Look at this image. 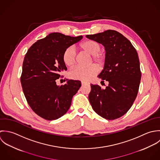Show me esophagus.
<instances>
[{
  "instance_id": "1",
  "label": "esophagus",
  "mask_w": 160,
  "mask_h": 160,
  "mask_svg": "<svg viewBox=\"0 0 160 160\" xmlns=\"http://www.w3.org/2000/svg\"><path fill=\"white\" fill-rule=\"evenodd\" d=\"M86 84H89V83H87V82H84V81L82 82V85H86Z\"/></svg>"
}]
</instances>
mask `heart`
<instances>
[{"instance_id": "b5f03b06", "label": "heart", "mask_w": 160, "mask_h": 160, "mask_svg": "<svg viewBox=\"0 0 160 160\" xmlns=\"http://www.w3.org/2000/svg\"><path fill=\"white\" fill-rule=\"evenodd\" d=\"M79 49L83 52L91 55L90 64L93 62L98 66L103 65L105 61V55L101 52V44L94 40H86L78 46ZM63 61L66 66L72 68L76 62V53L72 48H67L63 53ZM98 72V68L95 65H92L86 68L77 67L69 73L71 78L77 80L87 82L92 79Z\"/></svg>"}]
</instances>
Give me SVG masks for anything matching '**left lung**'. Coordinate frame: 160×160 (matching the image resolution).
Returning <instances> with one entry per match:
<instances>
[{
	"label": "left lung",
	"instance_id": "left-lung-1",
	"mask_svg": "<svg viewBox=\"0 0 160 160\" xmlns=\"http://www.w3.org/2000/svg\"><path fill=\"white\" fill-rule=\"evenodd\" d=\"M90 39L102 44L106 50L104 67L98 76L109 84L102 89L91 85L88 99L93 109L108 120L124 116L132 106L138 92L141 79L137 52L121 33L108 30L87 35Z\"/></svg>",
	"mask_w": 160,
	"mask_h": 160
}]
</instances>
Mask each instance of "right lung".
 <instances>
[{"instance_id": "1", "label": "right lung", "mask_w": 160, "mask_h": 160, "mask_svg": "<svg viewBox=\"0 0 160 160\" xmlns=\"http://www.w3.org/2000/svg\"><path fill=\"white\" fill-rule=\"evenodd\" d=\"M82 38L52 32L34 42L25 54L20 77L23 92L32 111L46 120L64 116L81 87L79 80L66 79L65 84L58 86L56 80L67 70L64 51Z\"/></svg>"}]
</instances>
